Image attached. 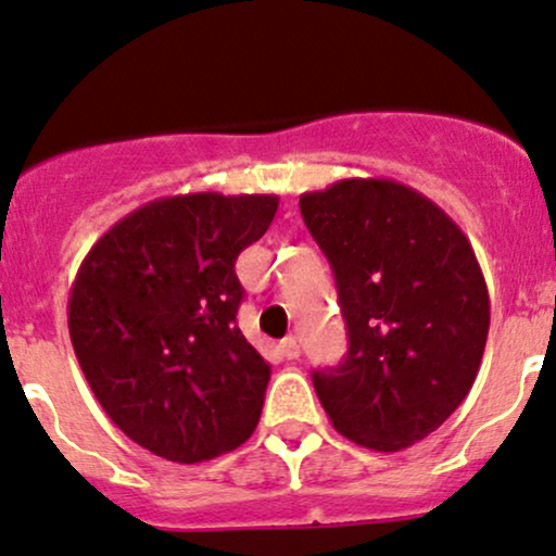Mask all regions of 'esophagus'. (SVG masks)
Listing matches in <instances>:
<instances>
[{
    "label": "esophagus",
    "mask_w": 556,
    "mask_h": 556,
    "mask_svg": "<svg viewBox=\"0 0 556 556\" xmlns=\"http://www.w3.org/2000/svg\"><path fill=\"white\" fill-rule=\"evenodd\" d=\"M278 352H280V357H286V359H296V357H299V344H296L294 336H289V339L280 341V344H278Z\"/></svg>",
    "instance_id": "34e87169"
}]
</instances>
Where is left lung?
Instances as JSON below:
<instances>
[{"label":"left lung","instance_id":"obj_1","mask_svg":"<svg viewBox=\"0 0 556 556\" xmlns=\"http://www.w3.org/2000/svg\"><path fill=\"white\" fill-rule=\"evenodd\" d=\"M336 276L349 352L312 372L333 428L399 452L433 433L472 389L491 302L467 236L439 204L389 178L299 197Z\"/></svg>","mask_w":556,"mask_h":556}]
</instances>
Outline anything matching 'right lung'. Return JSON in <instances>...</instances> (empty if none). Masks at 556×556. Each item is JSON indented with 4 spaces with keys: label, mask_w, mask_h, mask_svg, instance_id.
Here are the masks:
<instances>
[{
    "label": "right lung",
    "mask_w": 556,
    "mask_h": 556,
    "mask_svg": "<svg viewBox=\"0 0 556 556\" xmlns=\"http://www.w3.org/2000/svg\"><path fill=\"white\" fill-rule=\"evenodd\" d=\"M276 194L154 199L80 262L67 328L93 396L130 441L180 465L254 433L270 365L236 323V257L262 239Z\"/></svg>",
    "instance_id": "add662e5"
}]
</instances>
